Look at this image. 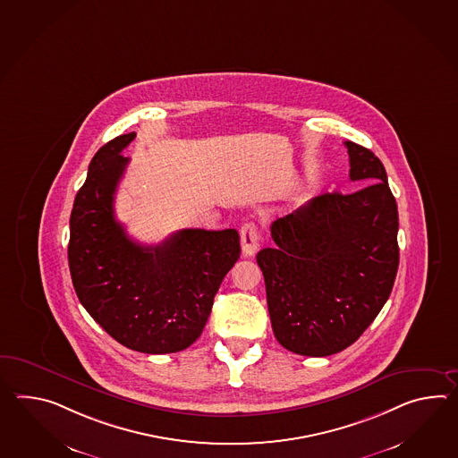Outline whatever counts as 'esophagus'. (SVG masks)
Instances as JSON below:
<instances>
[{
  "label": "esophagus",
  "mask_w": 458,
  "mask_h": 458,
  "mask_svg": "<svg viewBox=\"0 0 458 458\" xmlns=\"http://www.w3.org/2000/svg\"><path fill=\"white\" fill-rule=\"evenodd\" d=\"M242 238V254L244 258H251L258 251L259 246V234L254 224H244L240 230Z\"/></svg>",
  "instance_id": "obj_1"
}]
</instances>
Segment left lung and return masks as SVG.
Listing matches in <instances>:
<instances>
[{"label": "left lung", "instance_id": "1", "mask_svg": "<svg viewBox=\"0 0 458 458\" xmlns=\"http://www.w3.org/2000/svg\"><path fill=\"white\" fill-rule=\"evenodd\" d=\"M353 193H324L271 225L275 244L256 254L273 332L289 352L328 356L377 318L399 266L397 204L375 154L345 141Z\"/></svg>", "mask_w": 458, "mask_h": 458}]
</instances>
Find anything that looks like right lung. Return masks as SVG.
I'll return each mask as SVG.
<instances>
[{
    "instance_id": "obj_1",
    "label": "right lung",
    "mask_w": 458,
    "mask_h": 458,
    "mask_svg": "<svg viewBox=\"0 0 458 458\" xmlns=\"http://www.w3.org/2000/svg\"><path fill=\"white\" fill-rule=\"evenodd\" d=\"M136 138L128 132L102 146L89 165L71 214L69 267L81 304L126 348L175 353L204 330L214 297L240 258L233 228H187L163 243L131 240L114 218V193Z\"/></svg>"
}]
</instances>
